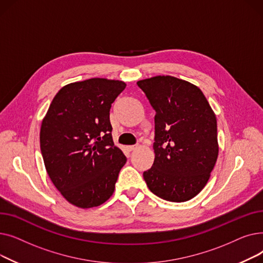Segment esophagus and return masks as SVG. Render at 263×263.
<instances>
[{
	"label": "esophagus",
	"mask_w": 263,
	"mask_h": 263,
	"mask_svg": "<svg viewBox=\"0 0 263 263\" xmlns=\"http://www.w3.org/2000/svg\"><path fill=\"white\" fill-rule=\"evenodd\" d=\"M136 148H137V145H132V146H128V150H129V151L135 150Z\"/></svg>",
	"instance_id": "1"
}]
</instances>
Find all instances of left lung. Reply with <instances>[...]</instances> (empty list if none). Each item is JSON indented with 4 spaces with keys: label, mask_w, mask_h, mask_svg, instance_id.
Returning <instances> with one entry per match:
<instances>
[{
    "label": "left lung",
    "mask_w": 263,
    "mask_h": 263,
    "mask_svg": "<svg viewBox=\"0 0 263 263\" xmlns=\"http://www.w3.org/2000/svg\"><path fill=\"white\" fill-rule=\"evenodd\" d=\"M137 85L156 110V157L144 180L162 199L190 200L208 182L217 160L215 114L202 91L190 82L158 76Z\"/></svg>",
    "instance_id": "left-lung-1"
}]
</instances>
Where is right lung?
<instances>
[{"instance_id":"right-lung-1","label":"right lung","mask_w":263,"mask_h":263,"mask_svg":"<svg viewBox=\"0 0 263 263\" xmlns=\"http://www.w3.org/2000/svg\"><path fill=\"white\" fill-rule=\"evenodd\" d=\"M122 81L93 78L64 86L40 128V150L51 181L67 201L87 209L113 195L127 162L114 145L109 109Z\"/></svg>"}]
</instances>
